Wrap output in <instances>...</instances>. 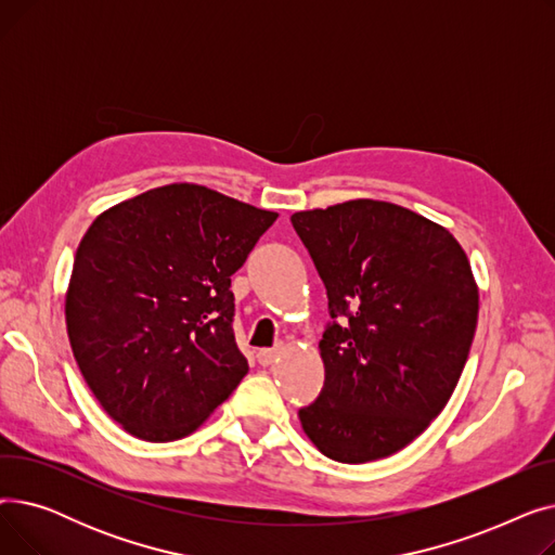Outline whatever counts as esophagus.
I'll use <instances>...</instances> for the list:
<instances>
[{"instance_id":"1","label":"esophagus","mask_w":555,"mask_h":555,"mask_svg":"<svg viewBox=\"0 0 555 555\" xmlns=\"http://www.w3.org/2000/svg\"><path fill=\"white\" fill-rule=\"evenodd\" d=\"M279 353H281V348H260V351L256 353V358H258V362L262 366H270L279 358Z\"/></svg>"}]
</instances>
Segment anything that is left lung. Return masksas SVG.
<instances>
[{"label": "left lung", "mask_w": 555, "mask_h": 555, "mask_svg": "<svg viewBox=\"0 0 555 555\" xmlns=\"http://www.w3.org/2000/svg\"><path fill=\"white\" fill-rule=\"evenodd\" d=\"M293 227L328 295L326 380L299 410L339 463L396 454L443 412L468 360L479 289L452 233L380 199L299 211Z\"/></svg>", "instance_id": "left-lung-1"}]
</instances>
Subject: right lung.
Segmentation results:
<instances>
[{
	"instance_id": "right-lung-1",
	"label": "right lung",
	"mask_w": 555,
	"mask_h": 555,
	"mask_svg": "<svg viewBox=\"0 0 555 555\" xmlns=\"http://www.w3.org/2000/svg\"><path fill=\"white\" fill-rule=\"evenodd\" d=\"M279 214L199 184H168L103 211L65 297L78 369L141 441L195 431L249 371L233 337L231 274Z\"/></svg>"
}]
</instances>
